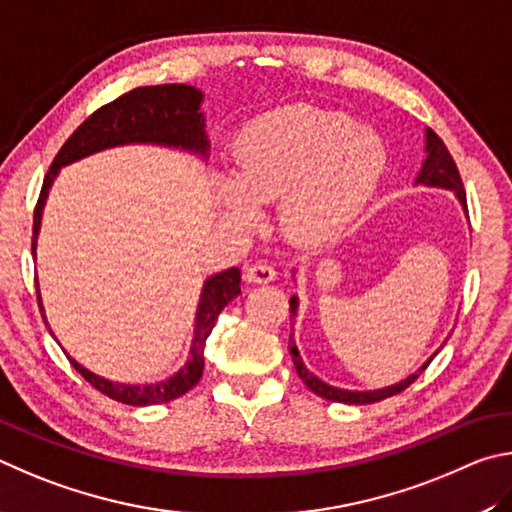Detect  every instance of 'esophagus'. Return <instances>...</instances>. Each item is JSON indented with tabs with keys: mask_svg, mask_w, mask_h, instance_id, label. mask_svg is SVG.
I'll return each instance as SVG.
<instances>
[{
	"mask_svg": "<svg viewBox=\"0 0 512 512\" xmlns=\"http://www.w3.org/2000/svg\"><path fill=\"white\" fill-rule=\"evenodd\" d=\"M245 279L249 283H270L276 279V270L267 261H256L245 270Z\"/></svg>",
	"mask_w": 512,
	"mask_h": 512,
	"instance_id": "obj_1",
	"label": "esophagus"
}]
</instances>
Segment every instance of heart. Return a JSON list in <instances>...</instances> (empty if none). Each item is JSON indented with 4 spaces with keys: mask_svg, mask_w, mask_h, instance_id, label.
I'll use <instances>...</instances> for the list:
<instances>
[{
    "mask_svg": "<svg viewBox=\"0 0 512 512\" xmlns=\"http://www.w3.org/2000/svg\"><path fill=\"white\" fill-rule=\"evenodd\" d=\"M236 182L224 184L233 218L249 222L251 204L281 200L285 233L317 245L342 233L378 188L387 150L342 114L283 107L251 121L233 141Z\"/></svg>",
    "mask_w": 512,
    "mask_h": 512,
    "instance_id": "1",
    "label": "heart"
}]
</instances>
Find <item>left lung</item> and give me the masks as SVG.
<instances>
[{
	"instance_id": "left-lung-1",
	"label": "left lung",
	"mask_w": 512,
	"mask_h": 512,
	"mask_svg": "<svg viewBox=\"0 0 512 512\" xmlns=\"http://www.w3.org/2000/svg\"><path fill=\"white\" fill-rule=\"evenodd\" d=\"M416 182L425 184V186L450 188V191H454L456 197L461 200L463 209L468 211V204H465V188H463V179L459 175V168H456L450 150H447L443 139L438 137L434 130H427V159H425L423 168H420V175H418ZM290 315L297 317V297L290 299ZM290 355H292L294 369H297L299 378L303 380V384H306V387L312 393H317L319 398H326L330 402H346V405H371V402H380L384 398L398 396V393L405 391L409 384H414L418 380V375H420V373H414V375H409L407 380L393 384V387H387V389H378V391H344V389L330 387V384L315 378V375H312L306 369V366H303L294 342H290ZM434 355H432V360H434ZM432 360H429V362H432ZM429 362L420 371H425Z\"/></svg>"
}]
</instances>
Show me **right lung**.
Here are the masks:
<instances>
[{
    "mask_svg": "<svg viewBox=\"0 0 512 512\" xmlns=\"http://www.w3.org/2000/svg\"><path fill=\"white\" fill-rule=\"evenodd\" d=\"M202 92L188 85H152V87H137L132 92L114 98L112 103L98 107L94 114L78 125L74 134L65 141V146L58 150L53 157L49 173L44 175L42 191L38 197L33 211V240L31 251L35 254V238L40 231V218L42 206L47 200L49 188L56 179L58 170L62 166L78 161L92 152L121 146V143H161V146H173L200 152L206 155L209 150V139L204 134V116L200 112ZM240 294V270L231 267L220 274L211 276L204 283L200 306H197L195 317V337L191 346V360L173 378L159 384H119L98 378V375L89 373L85 366H80L76 360L74 369L83 375V378L92 384L96 391L103 396L112 398L116 402L132 407H146V405H161V402L175 400L191 391L202 378L204 371V342L209 337L211 328L215 326L220 310L227 303ZM38 306L42 312L40 292H38Z\"/></svg>",
    "mask_w": 512,
    "mask_h": 512,
    "instance_id": "obj_1",
    "label": "right lung"
}]
</instances>
